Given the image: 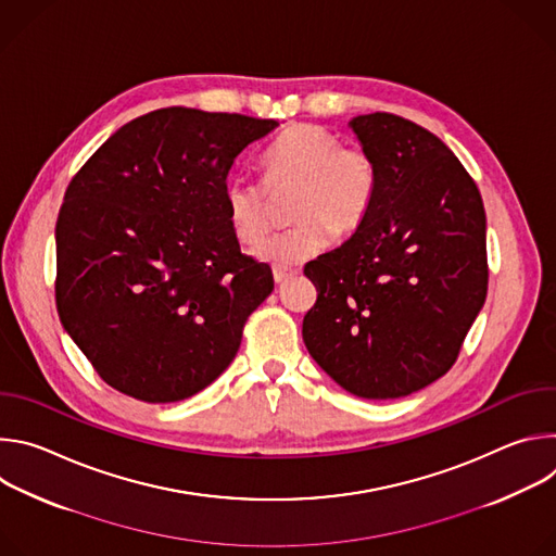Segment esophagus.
Instances as JSON below:
<instances>
[{
	"mask_svg": "<svg viewBox=\"0 0 556 556\" xmlns=\"http://www.w3.org/2000/svg\"><path fill=\"white\" fill-rule=\"evenodd\" d=\"M294 275V270H288V268H273V277H275V283H283L286 279H290Z\"/></svg>",
	"mask_w": 556,
	"mask_h": 556,
	"instance_id": "obj_1",
	"label": "esophagus"
}]
</instances>
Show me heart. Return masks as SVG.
Wrapping results in <instances>:
<instances>
[{
	"instance_id": "1",
	"label": "heart",
	"mask_w": 556,
	"mask_h": 556,
	"mask_svg": "<svg viewBox=\"0 0 556 556\" xmlns=\"http://www.w3.org/2000/svg\"><path fill=\"white\" fill-rule=\"evenodd\" d=\"M266 182L235 176L224 187L226 219L235 237L257 244L270 226V193L296 189L290 219L299 222L255 249L273 266H294L330 242V235L354 232L374 195L376 169L358 147H345L319 125H294L281 131L264 153Z\"/></svg>"
}]
</instances>
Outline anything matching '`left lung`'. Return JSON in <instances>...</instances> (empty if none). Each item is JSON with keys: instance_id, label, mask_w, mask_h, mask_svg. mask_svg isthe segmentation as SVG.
I'll return each mask as SVG.
<instances>
[{"instance_id": "8db88e82", "label": "left lung", "mask_w": 556, "mask_h": 556, "mask_svg": "<svg viewBox=\"0 0 556 556\" xmlns=\"http://www.w3.org/2000/svg\"><path fill=\"white\" fill-rule=\"evenodd\" d=\"M350 129L376 187L350 240L303 268L319 292L303 343L358 399H403L451 369L486 301V213L462 163L425 127L374 112Z\"/></svg>"}]
</instances>
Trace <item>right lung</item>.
<instances>
[{
	"label": "right lung",
	"mask_w": 556,
	"mask_h": 556,
	"mask_svg": "<svg viewBox=\"0 0 556 556\" xmlns=\"http://www.w3.org/2000/svg\"><path fill=\"white\" fill-rule=\"evenodd\" d=\"M279 123L149 112L78 172L56 219V309L97 374L142 403H178L235 358L273 270L226 219L228 172Z\"/></svg>",
	"instance_id": "add662e5"
}]
</instances>
